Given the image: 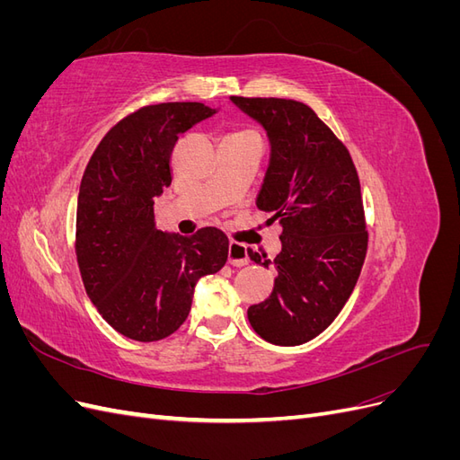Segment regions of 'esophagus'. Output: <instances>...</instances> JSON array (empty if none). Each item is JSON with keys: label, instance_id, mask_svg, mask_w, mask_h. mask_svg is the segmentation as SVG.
Returning a JSON list of instances; mask_svg holds the SVG:
<instances>
[{"label": "esophagus", "instance_id": "esophagus-1", "mask_svg": "<svg viewBox=\"0 0 460 460\" xmlns=\"http://www.w3.org/2000/svg\"><path fill=\"white\" fill-rule=\"evenodd\" d=\"M228 262L232 267H243V264L249 262V255H247V247L243 243L238 242H230L228 245Z\"/></svg>", "mask_w": 460, "mask_h": 460}]
</instances>
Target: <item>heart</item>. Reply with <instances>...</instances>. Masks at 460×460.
I'll return each instance as SVG.
<instances>
[{
    "label": "heart",
    "instance_id": "b5f03b06",
    "mask_svg": "<svg viewBox=\"0 0 460 460\" xmlns=\"http://www.w3.org/2000/svg\"><path fill=\"white\" fill-rule=\"evenodd\" d=\"M230 136H243V137H259V134H257L255 130H238V132H234V134H230Z\"/></svg>",
    "mask_w": 460,
    "mask_h": 460
}]
</instances>
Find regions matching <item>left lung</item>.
<instances>
[{"label": "left lung", "mask_w": 460, "mask_h": 460, "mask_svg": "<svg viewBox=\"0 0 460 460\" xmlns=\"http://www.w3.org/2000/svg\"><path fill=\"white\" fill-rule=\"evenodd\" d=\"M232 102L269 132L270 164L257 207L282 225L274 289L247 318L269 343L301 345L333 323L363 269L368 232L358 174L343 142L309 105L280 97ZM247 253L270 264L267 253Z\"/></svg>", "instance_id": "obj_1"}]
</instances>
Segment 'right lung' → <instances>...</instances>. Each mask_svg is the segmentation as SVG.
Instances as JSON below:
<instances>
[{
  "mask_svg": "<svg viewBox=\"0 0 460 460\" xmlns=\"http://www.w3.org/2000/svg\"><path fill=\"white\" fill-rule=\"evenodd\" d=\"M215 113L198 102L140 107L103 136L82 176L75 238L82 282L107 324L130 340L174 333L199 278L228 259L218 228L169 235L153 217L155 198L172 182L178 136Z\"/></svg>",
  "mask_w": 460,
  "mask_h": 460,
  "instance_id": "1",
  "label": "right lung"
}]
</instances>
